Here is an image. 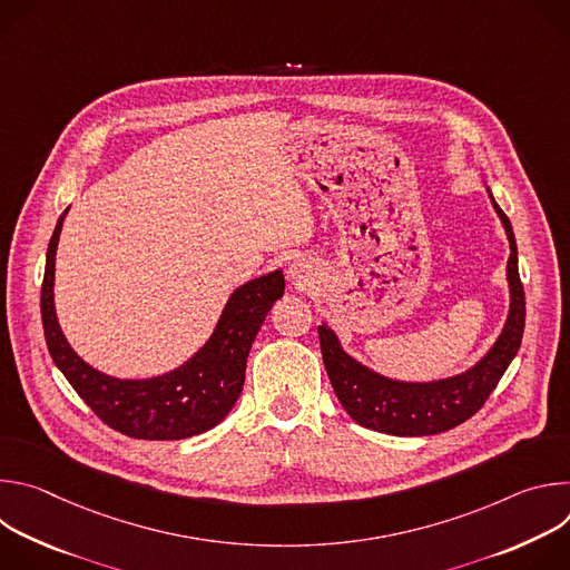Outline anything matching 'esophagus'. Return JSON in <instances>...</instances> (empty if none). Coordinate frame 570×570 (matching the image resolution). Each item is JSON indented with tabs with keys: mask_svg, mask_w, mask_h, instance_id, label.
Wrapping results in <instances>:
<instances>
[{
	"mask_svg": "<svg viewBox=\"0 0 570 570\" xmlns=\"http://www.w3.org/2000/svg\"><path fill=\"white\" fill-rule=\"evenodd\" d=\"M288 279L297 288H308L315 284V271L306 259H293L288 266Z\"/></svg>",
	"mask_w": 570,
	"mask_h": 570,
	"instance_id": "esophagus-1",
	"label": "esophagus"
}]
</instances>
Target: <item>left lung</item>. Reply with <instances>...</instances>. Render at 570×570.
Here are the masks:
<instances>
[{
  "instance_id": "obj_1",
  "label": "left lung",
  "mask_w": 570,
  "mask_h": 570,
  "mask_svg": "<svg viewBox=\"0 0 570 570\" xmlns=\"http://www.w3.org/2000/svg\"><path fill=\"white\" fill-rule=\"evenodd\" d=\"M487 194H490L510 240V313L501 336L466 372L440 381L413 383L387 379L352 358L343 350L338 336L327 327V322H322L317 336L324 367H327L338 401L356 424L401 438L438 435L455 429L482 409V403L494 392L517 356L525 327V293L519 277L517 240L512 223L494 200L490 187H487Z\"/></svg>"
}]
</instances>
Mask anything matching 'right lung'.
Masks as SVG:
<instances>
[{
	"label": "right lung",
	"mask_w": 570,
	"mask_h": 570,
	"mask_svg": "<svg viewBox=\"0 0 570 570\" xmlns=\"http://www.w3.org/2000/svg\"><path fill=\"white\" fill-rule=\"evenodd\" d=\"M67 209L47 248L40 311L49 354L69 385L110 429L137 440H185L220 424L236 403L246 361L271 306L284 295V275L273 271L238 286L209 341L180 367L150 379H115L80 358L62 336L53 306L56 248Z\"/></svg>",
	"instance_id": "1"
}]
</instances>
